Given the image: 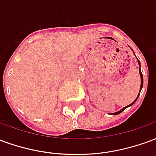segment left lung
<instances>
[{
	"label": "left lung",
	"instance_id": "obj_1",
	"mask_svg": "<svg viewBox=\"0 0 156 156\" xmlns=\"http://www.w3.org/2000/svg\"><path fill=\"white\" fill-rule=\"evenodd\" d=\"M137 60H138V59H137ZM138 63H139V66H140V78H141V84H140V94L141 89H142V88H143V75H142V73H141V71H140V61H139V60H138ZM140 94H138L137 98L134 99V101L133 102V103H131L130 105H128V106H126V107H124V108H122V109H121V110H119V111L115 112V113H113L112 115H119V114H120L121 112L124 111V109H125V108H128V107H129V106H132V105H134V103L136 102V100H137V98H139V95H140Z\"/></svg>",
	"mask_w": 156,
	"mask_h": 156
}]
</instances>
